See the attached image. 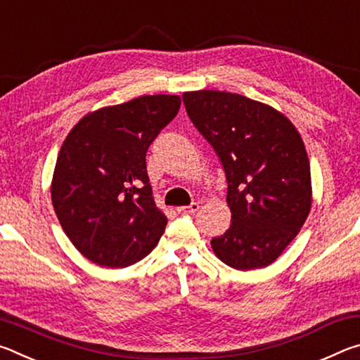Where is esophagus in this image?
<instances>
[{"label":"esophagus","mask_w":360,"mask_h":360,"mask_svg":"<svg viewBox=\"0 0 360 360\" xmlns=\"http://www.w3.org/2000/svg\"><path fill=\"white\" fill-rule=\"evenodd\" d=\"M198 208H200L198 203H191L188 206H179L176 211H178L179 214H193V212L198 211Z\"/></svg>","instance_id":"obj_1"}]
</instances>
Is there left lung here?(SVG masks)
<instances>
[{"label":"left lung","instance_id":"8db88e82","mask_svg":"<svg viewBox=\"0 0 360 360\" xmlns=\"http://www.w3.org/2000/svg\"><path fill=\"white\" fill-rule=\"evenodd\" d=\"M182 101L227 179L231 224L211 240L212 251L236 270L273 264L311 208V173L297 129L276 109L236 94L198 90Z\"/></svg>","mask_w":360,"mask_h":360}]
</instances>
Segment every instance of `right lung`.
I'll list each match as a JSON object with an SVG mask.
<instances>
[{"instance_id": "right-lung-1", "label": "right lung", "mask_w": 360, "mask_h": 360, "mask_svg": "<svg viewBox=\"0 0 360 360\" xmlns=\"http://www.w3.org/2000/svg\"><path fill=\"white\" fill-rule=\"evenodd\" d=\"M179 106L176 95L139 96L85 115L66 136L53 172L52 203L66 236L94 264H136L165 231L146 152Z\"/></svg>"}]
</instances>
